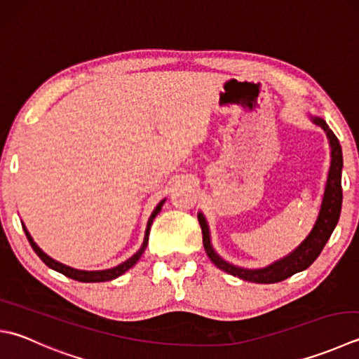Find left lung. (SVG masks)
<instances>
[{
  "label": "left lung",
  "instance_id": "1",
  "mask_svg": "<svg viewBox=\"0 0 359 359\" xmlns=\"http://www.w3.org/2000/svg\"><path fill=\"white\" fill-rule=\"evenodd\" d=\"M308 118L311 121L324 129L327 133L330 149H332V161H330V170L325 182L324 196H322L319 215L316 217V222L310 233L302 241L296 249L291 250L290 254L276 259V262L264 266V268L258 269H249L241 268V266H235L226 262L217 252L213 249L212 236H210L208 222L202 212L198 213V219L202 229V240L203 248L208 258L212 259L216 268L221 271L235 276L245 282L252 283H277L282 280L294 276L300 271H305L306 268L314 263V259L320 255L322 249L327 244V241L332 236L336 224L339 221L341 207H342V187H341V175H342V149L339 144V140L336 138L333 130L328 128L325 119L320 116H314L308 114Z\"/></svg>",
  "mask_w": 359,
  "mask_h": 359
}]
</instances>
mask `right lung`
Instances as JSON below:
<instances>
[{
  "instance_id": "obj_1",
  "label": "right lung",
  "mask_w": 359,
  "mask_h": 359,
  "mask_svg": "<svg viewBox=\"0 0 359 359\" xmlns=\"http://www.w3.org/2000/svg\"><path fill=\"white\" fill-rule=\"evenodd\" d=\"M165 201H166V199H161V201L157 203V207L154 208V212L151 213L149 219H147V226H146V231H144V238H143V244H142V248H140V249L135 252V254H133L130 258L126 259V262L119 263L118 266H114V268H110V269H101V271H83V269H74V268H72V266H67V264H63V263L55 262L54 258H51L49 255H46L45 252L39 248L37 243H35V241L32 240L31 233H29V231H27V229H26V226H25L23 222H21V226H23V230H25V233H26L27 241H29V244L32 245L34 252L40 257L41 262H43V263L48 266V268H51V269H54V271H57V272L63 273V276H67V277L73 278V280H77V282H82V283L109 282V280H114V278H118L119 276H123V273H124L126 271H129V269L132 268V266H135V263L138 262V259L142 258L144 249L147 248V241H149V231H151L152 222H154V219H156V216L160 213V210H161V207H163Z\"/></svg>"
}]
</instances>
